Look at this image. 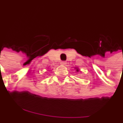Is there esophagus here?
I'll return each mask as SVG.
<instances>
[{
	"instance_id": "esophagus-1",
	"label": "esophagus",
	"mask_w": 123,
	"mask_h": 123,
	"mask_svg": "<svg viewBox=\"0 0 123 123\" xmlns=\"http://www.w3.org/2000/svg\"><path fill=\"white\" fill-rule=\"evenodd\" d=\"M66 63H67V62H66V61H62L61 63V64L62 65L64 66V65H66Z\"/></svg>"
}]
</instances>
